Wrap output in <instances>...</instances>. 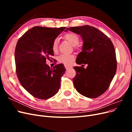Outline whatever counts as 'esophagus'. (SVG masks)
Returning <instances> with one entry per match:
<instances>
[{
    "mask_svg": "<svg viewBox=\"0 0 132 132\" xmlns=\"http://www.w3.org/2000/svg\"><path fill=\"white\" fill-rule=\"evenodd\" d=\"M65 69H66L67 70H68V69H70L71 68V67H70V66H68V65H65Z\"/></svg>",
    "mask_w": 132,
    "mask_h": 132,
    "instance_id": "1",
    "label": "esophagus"
}]
</instances>
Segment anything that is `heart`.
<instances>
[{
  "label": "heart",
  "mask_w": 132,
  "mask_h": 132,
  "mask_svg": "<svg viewBox=\"0 0 132 132\" xmlns=\"http://www.w3.org/2000/svg\"><path fill=\"white\" fill-rule=\"evenodd\" d=\"M64 37L68 41H69L71 45L74 46L78 45L80 41L79 37L77 34H75L74 33H72V32L68 33L64 36ZM58 42H59L58 38H55L52 42V50L54 52H56L58 50ZM74 59V55H72V54H63L60 55L58 58L59 62L63 63L66 65H70V64L73 62Z\"/></svg>",
  "instance_id": "obj_1"
}]
</instances>
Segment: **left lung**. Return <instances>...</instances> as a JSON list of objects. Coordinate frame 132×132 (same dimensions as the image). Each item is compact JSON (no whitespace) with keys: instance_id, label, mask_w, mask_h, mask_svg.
Wrapping results in <instances>:
<instances>
[{"instance_id":"left-lung-1","label":"left lung","mask_w":132,"mask_h":132,"mask_svg":"<svg viewBox=\"0 0 132 132\" xmlns=\"http://www.w3.org/2000/svg\"><path fill=\"white\" fill-rule=\"evenodd\" d=\"M80 35L82 38V51L76 63L87 64L85 69L74 67L75 88L79 94L88 98H96L109 88L117 70L114 47L111 39L96 28L89 25L71 27L67 30Z\"/></svg>"}]
</instances>
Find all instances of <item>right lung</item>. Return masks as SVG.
<instances>
[{
  "label": "right lung",
  "mask_w": 132,
  "mask_h": 132,
  "mask_svg": "<svg viewBox=\"0 0 132 132\" xmlns=\"http://www.w3.org/2000/svg\"><path fill=\"white\" fill-rule=\"evenodd\" d=\"M65 27L36 26L19 38L15 51L16 71L22 87L34 97L46 100L56 94L65 71L63 64L51 68L46 63L54 55L52 45Z\"/></svg>",
  "instance_id": "add662e5"
}]
</instances>
